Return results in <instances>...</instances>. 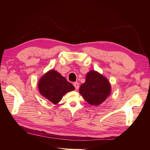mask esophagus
<instances>
[{"label": "esophagus", "mask_w": 150, "mask_h": 150, "mask_svg": "<svg viewBox=\"0 0 150 150\" xmlns=\"http://www.w3.org/2000/svg\"><path fill=\"white\" fill-rule=\"evenodd\" d=\"M74 86L75 87L76 89H78L79 87V84L78 83H74Z\"/></svg>", "instance_id": "esophagus-1"}]
</instances>
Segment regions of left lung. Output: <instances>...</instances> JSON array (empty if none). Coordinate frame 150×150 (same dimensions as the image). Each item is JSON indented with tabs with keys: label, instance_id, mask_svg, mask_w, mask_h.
Returning <instances> with one entry per match:
<instances>
[{
	"label": "left lung",
	"instance_id": "left-lung-1",
	"mask_svg": "<svg viewBox=\"0 0 150 150\" xmlns=\"http://www.w3.org/2000/svg\"><path fill=\"white\" fill-rule=\"evenodd\" d=\"M79 93L91 105L98 106L110 96L111 87L106 77L91 70L86 74L85 83L80 86Z\"/></svg>",
	"mask_w": 150,
	"mask_h": 150
}]
</instances>
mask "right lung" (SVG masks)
Masks as SVG:
<instances>
[{
  "label": "right lung",
  "instance_id": "obj_1",
  "mask_svg": "<svg viewBox=\"0 0 150 150\" xmlns=\"http://www.w3.org/2000/svg\"><path fill=\"white\" fill-rule=\"evenodd\" d=\"M38 89L42 96L54 104L59 102L65 94L75 89L64 77L54 69L49 71L40 78Z\"/></svg>",
  "mask_w": 150,
  "mask_h": 150
}]
</instances>
